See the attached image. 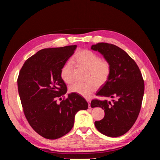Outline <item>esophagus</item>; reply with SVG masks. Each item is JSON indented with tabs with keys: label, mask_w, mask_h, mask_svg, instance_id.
<instances>
[{
	"label": "esophagus",
	"mask_w": 160,
	"mask_h": 160,
	"mask_svg": "<svg viewBox=\"0 0 160 160\" xmlns=\"http://www.w3.org/2000/svg\"><path fill=\"white\" fill-rule=\"evenodd\" d=\"M86 101H88V103H89V108H91V100H90V99H86Z\"/></svg>",
	"instance_id": "obj_1"
}]
</instances>
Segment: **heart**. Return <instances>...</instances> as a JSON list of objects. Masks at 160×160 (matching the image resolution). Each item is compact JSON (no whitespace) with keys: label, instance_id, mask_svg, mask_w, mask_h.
Wrapping results in <instances>:
<instances>
[{"label":"heart","instance_id":"1","mask_svg":"<svg viewBox=\"0 0 160 160\" xmlns=\"http://www.w3.org/2000/svg\"><path fill=\"white\" fill-rule=\"evenodd\" d=\"M71 61L77 67L87 70L85 80L88 81L84 83L72 84L69 89L72 93L89 98L98 86L103 85L109 78L111 72L110 62L105 59H101L93 51L81 49L77 51ZM60 75L66 84H71L73 81V67L70 61L67 62L62 67Z\"/></svg>","mask_w":160,"mask_h":160}]
</instances>
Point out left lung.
<instances>
[{
  "label": "left lung",
  "instance_id": "obj_1",
  "mask_svg": "<svg viewBox=\"0 0 160 160\" xmlns=\"http://www.w3.org/2000/svg\"><path fill=\"white\" fill-rule=\"evenodd\" d=\"M91 49L99 52L111 65L108 81L96 95L113 99L112 101L95 99L91 107L104 109L103 119L95 122L99 132L115 138L127 133L136 121L141 109L144 81L138 65L128 53L113 44L99 42Z\"/></svg>",
  "mask_w": 160,
  "mask_h": 160
}]
</instances>
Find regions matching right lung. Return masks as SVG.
<instances>
[{
    "mask_svg": "<svg viewBox=\"0 0 160 160\" xmlns=\"http://www.w3.org/2000/svg\"><path fill=\"white\" fill-rule=\"evenodd\" d=\"M77 45L49 48L38 51L23 64L17 79L24 113L31 128L42 137L60 138L73 127L75 114L88 103L75 93L68 95L61 69L73 54Z\"/></svg>",
    "mask_w": 160,
    "mask_h": 160,
    "instance_id": "add662e5",
    "label": "right lung"
}]
</instances>
